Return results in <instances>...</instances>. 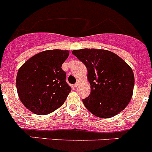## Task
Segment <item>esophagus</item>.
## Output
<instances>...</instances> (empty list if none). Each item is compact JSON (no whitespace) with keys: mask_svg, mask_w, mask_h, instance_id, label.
Instances as JSON below:
<instances>
[{"mask_svg":"<svg viewBox=\"0 0 152 152\" xmlns=\"http://www.w3.org/2000/svg\"><path fill=\"white\" fill-rule=\"evenodd\" d=\"M78 85H79V82L77 81V82H76L75 84H74V88H77V87H78Z\"/></svg>","mask_w":152,"mask_h":152,"instance_id":"1","label":"esophagus"}]
</instances>
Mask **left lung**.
I'll use <instances>...</instances> for the list:
<instances>
[{"label":"left lung","instance_id":"1","mask_svg":"<svg viewBox=\"0 0 152 152\" xmlns=\"http://www.w3.org/2000/svg\"><path fill=\"white\" fill-rule=\"evenodd\" d=\"M72 54L88 69L91 94L83 103L100 118H110L123 110L133 93L134 74L121 58L103 49H78Z\"/></svg>","mask_w":152,"mask_h":152}]
</instances>
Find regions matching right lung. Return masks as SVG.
<instances>
[{"label": "right lung", "mask_w": 152, "mask_h": 152, "mask_svg": "<svg viewBox=\"0 0 152 152\" xmlns=\"http://www.w3.org/2000/svg\"><path fill=\"white\" fill-rule=\"evenodd\" d=\"M69 52L47 50L35 55L23 64L17 76L19 97L37 115H46L59 108L72 88L66 82L61 64Z\"/></svg>", "instance_id": "right-lung-1"}]
</instances>
